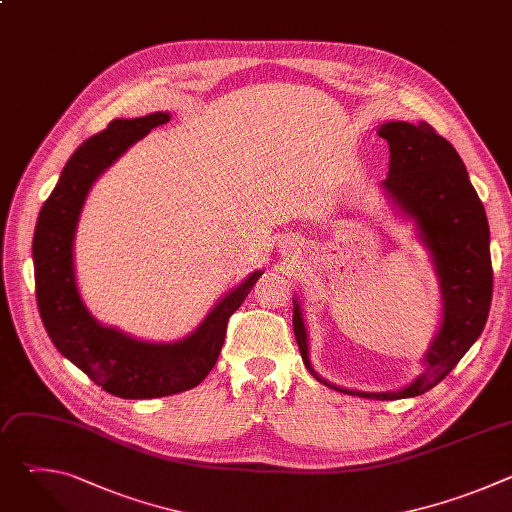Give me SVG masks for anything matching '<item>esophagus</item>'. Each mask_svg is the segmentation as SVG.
Returning a JSON list of instances; mask_svg holds the SVG:
<instances>
[{
	"label": "esophagus",
	"instance_id": "obj_1",
	"mask_svg": "<svg viewBox=\"0 0 512 512\" xmlns=\"http://www.w3.org/2000/svg\"><path fill=\"white\" fill-rule=\"evenodd\" d=\"M287 245H289V247H296V243H287Z\"/></svg>",
	"mask_w": 512,
	"mask_h": 512
}]
</instances>
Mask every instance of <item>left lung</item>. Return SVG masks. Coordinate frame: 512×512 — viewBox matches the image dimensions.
<instances>
[{
	"instance_id": "1",
	"label": "left lung",
	"mask_w": 512,
	"mask_h": 512,
	"mask_svg": "<svg viewBox=\"0 0 512 512\" xmlns=\"http://www.w3.org/2000/svg\"><path fill=\"white\" fill-rule=\"evenodd\" d=\"M377 133L389 143V174L381 182L397 216L415 229L427 249L440 283V326L431 338L419 373L397 391H356L322 379L310 360L308 328L298 296H294V332L302 360L322 385L364 399L395 401L433 389L478 340L492 302L490 229L466 166L454 145L425 123L387 121Z\"/></svg>"
}]
</instances>
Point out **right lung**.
<instances>
[{"label":"right lung","instance_id":"obj_1","mask_svg":"<svg viewBox=\"0 0 512 512\" xmlns=\"http://www.w3.org/2000/svg\"><path fill=\"white\" fill-rule=\"evenodd\" d=\"M170 117L168 111H156L113 119L107 129L79 145L40 210L32 241L36 302L50 340L93 383L121 399H158L200 385L221 354L231 314L263 275L261 269L249 273L214 304L196 330L174 342L141 340L105 326L83 302L75 237L85 200L107 168Z\"/></svg>","mask_w":512,"mask_h":512}]
</instances>
